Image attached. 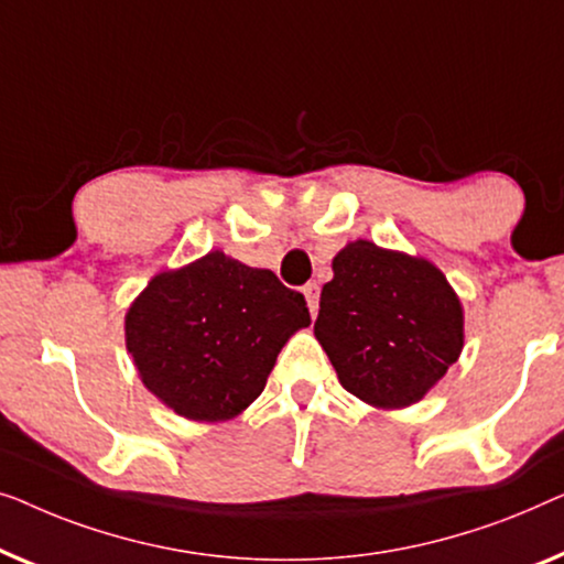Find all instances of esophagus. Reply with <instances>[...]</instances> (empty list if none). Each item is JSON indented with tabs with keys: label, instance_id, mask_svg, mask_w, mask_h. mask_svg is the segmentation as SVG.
<instances>
[{
	"label": "esophagus",
	"instance_id": "1",
	"mask_svg": "<svg viewBox=\"0 0 564 564\" xmlns=\"http://www.w3.org/2000/svg\"><path fill=\"white\" fill-rule=\"evenodd\" d=\"M304 296H306L308 312H312V316H316V312H319V285L306 283L304 285Z\"/></svg>",
	"mask_w": 564,
	"mask_h": 564
}]
</instances>
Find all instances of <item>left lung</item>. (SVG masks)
Segmentation results:
<instances>
[{"label": "left lung", "instance_id": "8db88e82", "mask_svg": "<svg viewBox=\"0 0 564 564\" xmlns=\"http://www.w3.org/2000/svg\"><path fill=\"white\" fill-rule=\"evenodd\" d=\"M314 335L345 391L376 409H403L457 362L463 304L437 265L370 240L332 260Z\"/></svg>", "mask_w": 564, "mask_h": 564}]
</instances>
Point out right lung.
Listing matches in <instances>:
<instances>
[{
    "mask_svg": "<svg viewBox=\"0 0 564 564\" xmlns=\"http://www.w3.org/2000/svg\"><path fill=\"white\" fill-rule=\"evenodd\" d=\"M306 301L273 271L221 250L153 275L124 316L145 388L178 416L227 422L263 393L281 347L308 327Z\"/></svg>",
    "mask_w": 564,
    "mask_h": 564,
    "instance_id": "1",
    "label": "right lung"
}]
</instances>
